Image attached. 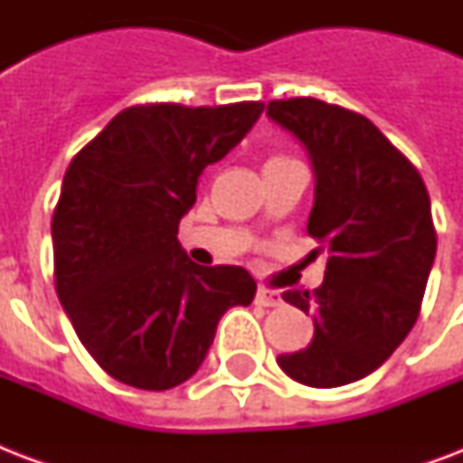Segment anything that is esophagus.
Segmentation results:
<instances>
[{
	"instance_id": "34e87169",
	"label": "esophagus",
	"mask_w": 463,
	"mask_h": 463,
	"mask_svg": "<svg viewBox=\"0 0 463 463\" xmlns=\"http://www.w3.org/2000/svg\"><path fill=\"white\" fill-rule=\"evenodd\" d=\"M283 300L279 293H274V290L264 288V286H260L257 288V305H261V307H279Z\"/></svg>"
}]
</instances>
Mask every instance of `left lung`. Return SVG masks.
<instances>
[{"label": "left lung", "mask_w": 463, "mask_h": 463, "mask_svg": "<svg viewBox=\"0 0 463 463\" xmlns=\"http://www.w3.org/2000/svg\"><path fill=\"white\" fill-rule=\"evenodd\" d=\"M267 115L307 151V232L322 242L315 252H326L319 288L283 293L315 315V336L276 363L307 387H344L374 373L416 324L438 252L430 196L409 158L358 112L290 98L271 100Z\"/></svg>", "instance_id": "obj_1"}]
</instances>
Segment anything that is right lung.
<instances>
[{"label": "right lung", "instance_id": "add662e5", "mask_svg": "<svg viewBox=\"0 0 463 463\" xmlns=\"http://www.w3.org/2000/svg\"><path fill=\"white\" fill-rule=\"evenodd\" d=\"M261 103L137 105L83 146L52 216L54 286L105 373L148 392L189 380L221 317L250 305L242 267H199L177 240L196 180L260 119Z\"/></svg>", "mask_w": 463, "mask_h": 463}]
</instances>
